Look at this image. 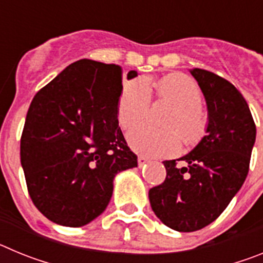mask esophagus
<instances>
[{"label": "esophagus", "mask_w": 263, "mask_h": 263, "mask_svg": "<svg viewBox=\"0 0 263 263\" xmlns=\"http://www.w3.org/2000/svg\"><path fill=\"white\" fill-rule=\"evenodd\" d=\"M146 163H148V159H147V158L142 157V155H141V157H138V166H139V167L143 166V164H146Z\"/></svg>", "instance_id": "obj_1"}]
</instances>
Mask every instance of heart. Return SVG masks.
<instances>
[{"label":"heart","mask_w":263,"mask_h":263,"mask_svg":"<svg viewBox=\"0 0 263 263\" xmlns=\"http://www.w3.org/2000/svg\"><path fill=\"white\" fill-rule=\"evenodd\" d=\"M158 99L175 106L166 121L167 130L150 126H138L127 136L134 152L146 157H167L180 148L182 134L185 143H194L200 138L205 127V117L201 111L203 92L195 80L183 75H168L154 83ZM150 108V90L142 80L129 81L124 85L117 106L121 127L129 130L141 124ZM176 128L178 130H175Z\"/></svg>","instance_id":"b5f03b06"}]
</instances>
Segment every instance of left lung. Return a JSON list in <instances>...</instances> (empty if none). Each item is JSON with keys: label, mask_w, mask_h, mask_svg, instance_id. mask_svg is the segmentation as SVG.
<instances>
[{"label": "left lung", "mask_w": 263, "mask_h": 263, "mask_svg": "<svg viewBox=\"0 0 263 263\" xmlns=\"http://www.w3.org/2000/svg\"><path fill=\"white\" fill-rule=\"evenodd\" d=\"M191 75L206 103L205 136L178 160H164L166 180L148 191L157 217L178 232L210 225L240 191L249 173L255 124L248 103L232 83L205 69Z\"/></svg>", "instance_id": "obj_1"}]
</instances>
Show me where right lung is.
I'll use <instances>...</instances> for the list:
<instances>
[{
    "label": "right lung",
    "mask_w": 263,
    "mask_h": 263,
    "mask_svg": "<svg viewBox=\"0 0 263 263\" xmlns=\"http://www.w3.org/2000/svg\"><path fill=\"white\" fill-rule=\"evenodd\" d=\"M121 92L120 66L81 59L32 99L21 164L32 203L55 224L93 221L110 201L116 175L138 164L118 126Z\"/></svg>",
    "instance_id": "obj_1"
}]
</instances>
